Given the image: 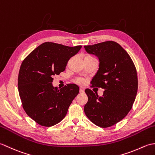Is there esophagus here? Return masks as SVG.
<instances>
[{
  "mask_svg": "<svg viewBox=\"0 0 155 155\" xmlns=\"http://www.w3.org/2000/svg\"><path fill=\"white\" fill-rule=\"evenodd\" d=\"M80 93H81V94H82V93H84V89L83 87L80 88Z\"/></svg>",
  "mask_w": 155,
  "mask_h": 155,
  "instance_id": "1",
  "label": "esophagus"
}]
</instances>
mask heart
Instances as JSON below:
<instances>
[{"mask_svg": "<svg viewBox=\"0 0 155 155\" xmlns=\"http://www.w3.org/2000/svg\"><path fill=\"white\" fill-rule=\"evenodd\" d=\"M91 58H95L94 56H91V55H86V56H85L84 60L91 59ZM77 82H78V83H82V82H83V80H82L81 79H78V80H77Z\"/></svg>", "mask_w": 155, "mask_h": 155, "instance_id": "b5f03b06", "label": "heart"}]
</instances>
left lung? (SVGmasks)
Segmentation results:
<instances>
[{
	"label": "left lung",
	"instance_id": "1",
	"mask_svg": "<svg viewBox=\"0 0 155 155\" xmlns=\"http://www.w3.org/2000/svg\"><path fill=\"white\" fill-rule=\"evenodd\" d=\"M84 48L97 56L99 61L91 87L105 89L102 96L85 89L88 101L84 112L97 126L111 127L128 114L135 101L138 89L135 66L127 51L113 41L85 46Z\"/></svg>",
	"mask_w": 155,
	"mask_h": 155
}]
</instances>
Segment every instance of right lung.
Wrapping results in <instances>:
<instances>
[{"instance_id": "add662e5", "label": "right lung", "mask_w": 155, "mask_h": 155, "mask_svg": "<svg viewBox=\"0 0 155 155\" xmlns=\"http://www.w3.org/2000/svg\"><path fill=\"white\" fill-rule=\"evenodd\" d=\"M81 48L45 42L22 61L18 78L20 97L26 114L38 124L51 127L66 117L80 88L67 84L58 89L52 85L53 76L64 71L68 60Z\"/></svg>"}]
</instances>
